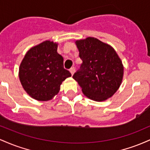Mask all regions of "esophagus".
Instances as JSON below:
<instances>
[{
	"label": "esophagus",
	"mask_w": 150,
	"mask_h": 150,
	"mask_svg": "<svg viewBox=\"0 0 150 150\" xmlns=\"http://www.w3.org/2000/svg\"><path fill=\"white\" fill-rule=\"evenodd\" d=\"M75 68H74V67H73V68H71L70 69V73L72 74V75H73L74 73H75Z\"/></svg>",
	"instance_id": "34e87169"
}]
</instances>
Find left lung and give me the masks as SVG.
Listing matches in <instances>:
<instances>
[{"label":"left lung","mask_w":150,"mask_h":150,"mask_svg":"<svg viewBox=\"0 0 150 150\" xmlns=\"http://www.w3.org/2000/svg\"><path fill=\"white\" fill-rule=\"evenodd\" d=\"M82 63L73 75L83 94L96 101L111 97L119 88L123 65L115 50L94 37L75 42Z\"/></svg>","instance_id":"1"}]
</instances>
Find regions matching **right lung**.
I'll use <instances>...</instances> for the list:
<instances>
[{"label":"right lung","instance_id":"1","mask_svg":"<svg viewBox=\"0 0 150 150\" xmlns=\"http://www.w3.org/2000/svg\"><path fill=\"white\" fill-rule=\"evenodd\" d=\"M58 44L45 41L30 49L19 68V78L26 92L38 101H49L58 94L61 83L71 76L63 68Z\"/></svg>","mask_w":150,"mask_h":150}]
</instances>
